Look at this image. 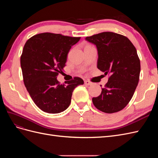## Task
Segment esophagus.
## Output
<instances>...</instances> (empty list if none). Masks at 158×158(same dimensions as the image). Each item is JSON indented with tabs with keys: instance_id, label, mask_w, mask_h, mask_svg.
Instances as JSON below:
<instances>
[{
	"instance_id": "obj_1",
	"label": "esophagus",
	"mask_w": 158,
	"mask_h": 158,
	"mask_svg": "<svg viewBox=\"0 0 158 158\" xmlns=\"http://www.w3.org/2000/svg\"><path fill=\"white\" fill-rule=\"evenodd\" d=\"M84 84H85V85H91L93 84L92 82H89V81H88V80H85V82H84Z\"/></svg>"
}]
</instances>
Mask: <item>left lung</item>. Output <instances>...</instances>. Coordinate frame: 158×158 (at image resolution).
Segmentation results:
<instances>
[{
    "label": "left lung",
    "instance_id": "1",
    "mask_svg": "<svg viewBox=\"0 0 158 158\" xmlns=\"http://www.w3.org/2000/svg\"><path fill=\"white\" fill-rule=\"evenodd\" d=\"M85 40L97 47L98 69L110 74L101 94L92 98L94 106L106 113L121 111L131 101L139 81L140 62L135 47L127 37L109 31Z\"/></svg>",
    "mask_w": 158,
    "mask_h": 158
}]
</instances>
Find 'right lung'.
I'll list each match as a JSON object with an SVG mask.
<instances>
[{
	"label": "right lung",
	"instance_id": "1",
	"mask_svg": "<svg viewBox=\"0 0 158 158\" xmlns=\"http://www.w3.org/2000/svg\"><path fill=\"white\" fill-rule=\"evenodd\" d=\"M80 37L43 33L31 37L20 58L23 82L33 101L43 111L59 113L69 107L73 90L84 81L79 77L60 84L57 76L67 60L72 46Z\"/></svg>",
	"mask_w": 158,
	"mask_h": 158
}]
</instances>
